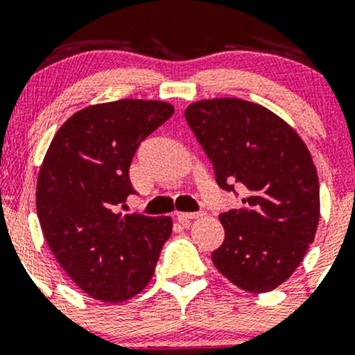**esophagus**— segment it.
<instances>
[{"mask_svg": "<svg viewBox=\"0 0 355 355\" xmlns=\"http://www.w3.org/2000/svg\"><path fill=\"white\" fill-rule=\"evenodd\" d=\"M202 215H203V211H190V214H185V211H180V214H177V220H178V222H180V223H187V222H190V220L202 217Z\"/></svg>", "mask_w": 355, "mask_h": 355, "instance_id": "1", "label": "esophagus"}]
</instances>
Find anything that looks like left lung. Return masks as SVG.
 <instances>
[{
	"instance_id": "8db88e82",
	"label": "left lung",
	"mask_w": 355,
	"mask_h": 355,
	"mask_svg": "<svg viewBox=\"0 0 355 355\" xmlns=\"http://www.w3.org/2000/svg\"><path fill=\"white\" fill-rule=\"evenodd\" d=\"M185 120L220 189L243 190V209L218 215L225 239L211 262L243 291H274L300 266L319 223V177L307 146L282 118L250 101H197Z\"/></svg>"
}]
</instances>
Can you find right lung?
I'll use <instances>...</instances> for the list:
<instances>
[{
	"mask_svg": "<svg viewBox=\"0 0 355 355\" xmlns=\"http://www.w3.org/2000/svg\"><path fill=\"white\" fill-rule=\"evenodd\" d=\"M173 115L164 101L118 100L80 110L53 138L36 187L48 247L85 294L123 302L146 287L172 218L118 214L130 165L150 133Z\"/></svg>",
	"mask_w": 355,
	"mask_h": 355,
	"instance_id": "right-lung-1",
	"label": "right lung"
}]
</instances>
